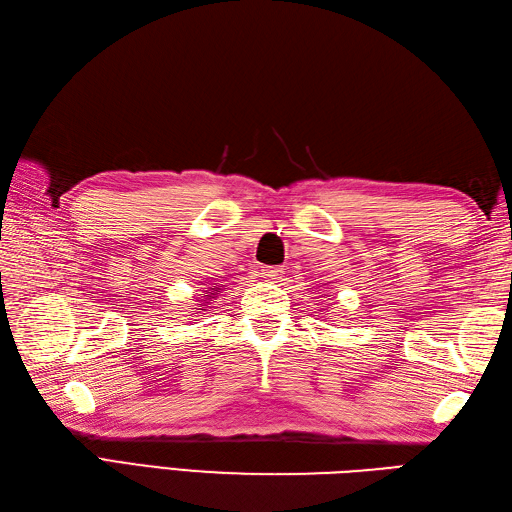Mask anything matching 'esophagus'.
I'll return each instance as SVG.
<instances>
[{
  "instance_id": "obj_1",
  "label": "esophagus",
  "mask_w": 512,
  "mask_h": 512,
  "mask_svg": "<svg viewBox=\"0 0 512 512\" xmlns=\"http://www.w3.org/2000/svg\"><path fill=\"white\" fill-rule=\"evenodd\" d=\"M282 273H284V268H279V266H266V268H262V273H259V275H262L264 279H277Z\"/></svg>"
}]
</instances>
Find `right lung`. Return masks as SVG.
<instances>
[{
    "label": "right lung",
    "mask_w": 512,
    "mask_h": 512,
    "mask_svg": "<svg viewBox=\"0 0 512 512\" xmlns=\"http://www.w3.org/2000/svg\"><path fill=\"white\" fill-rule=\"evenodd\" d=\"M219 293H222V288H217V286H213V288H208V290H204V299H202V302L204 304H199V306H204V308H197L199 310V313H202V310H206V306L210 304V302H213V299L219 295Z\"/></svg>",
    "instance_id": "1"
}]
</instances>
